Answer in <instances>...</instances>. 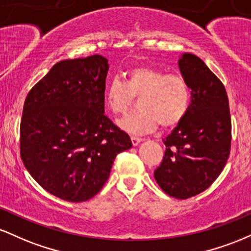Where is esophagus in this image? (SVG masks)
<instances>
[{
  "label": "esophagus",
  "mask_w": 251,
  "mask_h": 251,
  "mask_svg": "<svg viewBox=\"0 0 251 251\" xmlns=\"http://www.w3.org/2000/svg\"><path fill=\"white\" fill-rule=\"evenodd\" d=\"M131 140H132V144H133V146H137L138 144L143 142L142 138H138V137H131Z\"/></svg>",
  "instance_id": "esophagus-1"
}]
</instances>
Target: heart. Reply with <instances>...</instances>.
Wrapping results in <instances>:
<instances>
[{
	"instance_id": "heart-1",
	"label": "heart",
	"mask_w": 251,
	"mask_h": 251,
	"mask_svg": "<svg viewBox=\"0 0 251 251\" xmlns=\"http://www.w3.org/2000/svg\"><path fill=\"white\" fill-rule=\"evenodd\" d=\"M139 98L140 109L118 122L119 127L131 134L154 131L158 124L172 127L185 117L190 105V88L179 74L140 65L127 71L125 82L113 79L105 89V105L113 114H125Z\"/></svg>"
}]
</instances>
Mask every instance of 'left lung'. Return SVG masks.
<instances>
[{
	"label": "left lung",
	"instance_id": "8db88e82",
	"mask_svg": "<svg viewBox=\"0 0 251 251\" xmlns=\"http://www.w3.org/2000/svg\"><path fill=\"white\" fill-rule=\"evenodd\" d=\"M178 66L191 89V103L164 139L166 151L154 179L165 194L186 200L208 189L223 171L231 148V118L224 85L200 57L184 53Z\"/></svg>",
	"mask_w": 251,
	"mask_h": 251
}]
</instances>
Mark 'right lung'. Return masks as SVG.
<instances>
[{
  "instance_id": "1",
  "label": "right lung",
  "mask_w": 251,
  "mask_h": 251,
  "mask_svg": "<svg viewBox=\"0 0 251 251\" xmlns=\"http://www.w3.org/2000/svg\"><path fill=\"white\" fill-rule=\"evenodd\" d=\"M108 60L99 54L62 60L30 89L20 128V152L46 191L79 203L94 197L128 134L105 116Z\"/></svg>"
}]
</instances>
